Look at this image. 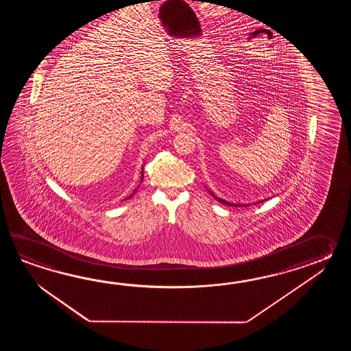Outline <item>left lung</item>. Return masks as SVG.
Segmentation results:
<instances>
[{
	"label": "left lung",
	"mask_w": 351,
	"mask_h": 351,
	"mask_svg": "<svg viewBox=\"0 0 351 351\" xmlns=\"http://www.w3.org/2000/svg\"><path fill=\"white\" fill-rule=\"evenodd\" d=\"M213 195V194H212ZM215 198H216L217 201L221 202V203H223V204H228V206H234V207H237V206H242V204H231V203H228V202L223 201V199H221V198H217L216 195H213Z\"/></svg>",
	"instance_id": "left-lung-1"
}]
</instances>
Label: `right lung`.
Segmentation results:
<instances>
[{
	"instance_id": "right-lung-1",
	"label": "right lung",
	"mask_w": 351,
	"mask_h": 351,
	"mask_svg": "<svg viewBox=\"0 0 351 351\" xmlns=\"http://www.w3.org/2000/svg\"><path fill=\"white\" fill-rule=\"evenodd\" d=\"M141 180H143V171H142V179H141Z\"/></svg>"
}]
</instances>
